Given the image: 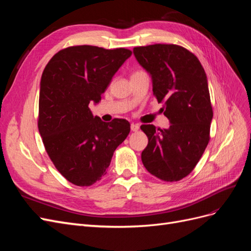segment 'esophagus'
<instances>
[{"mask_svg": "<svg viewBox=\"0 0 251 251\" xmlns=\"http://www.w3.org/2000/svg\"><path fill=\"white\" fill-rule=\"evenodd\" d=\"M139 128H140L139 125H136V124H132V125H131V130H132L133 132L139 131Z\"/></svg>", "mask_w": 251, "mask_h": 251, "instance_id": "obj_1", "label": "esophagus"}]
</instances>
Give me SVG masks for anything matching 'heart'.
I'll return each mask as SVG.
<instances>
[{
    "instance_id": "heart-1",
    "label": "heart",
    "mask_w": 251,
    "mask_h": 251,
    "mask_svg": "<svg viewBox=\"0 0 251 251\" xmlns=\"http://www.w3.org/2000/svg\"><path fill=\"white\" fill-rule=\"evenodd\" d=\"M137 72H141V71H137ZM137 72H135V73H137ZM135 73H134V74H135Z\"/></svg>"
}]
</instances>
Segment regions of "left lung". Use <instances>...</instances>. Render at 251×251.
Instances as JSON below:
<instances>
[{"mask_svg": "<svg viewBox=\"0 0 251 251\" xmlns=\"http://www.w3.org/2000/svg\"><path fill=\"white\" fill-rule=\"evenodd\" d=\"M135 57L153 79V94L172 124L169 128L142 125L149 138L144 168L166 182L191 174L210 139L212 107L206 73L194 53L174 44L135 47Z\"/></svg>", "mask_w": 251, "mask_h": 251, "instance_id": "8db88e82", "label": "left lung"}]
</instances>
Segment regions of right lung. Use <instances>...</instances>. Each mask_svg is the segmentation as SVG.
Returning <instances> with one entry per match:
<instances>
[{
    "label": "right lung",
    "mask_w": 251,
    "mask_h": 251,
    "mask_svg": "<svg viewBox=\"0 0 251 251\" xmlns=\"http://www.w3.org/2000/svg\"><path fill=\"white\" fill-rule=\"evenodd\" d=\"M126 48L71 46L52 56L42 74L37 126L56 170L77 186L100 181L114 151L130 133V123H103L89 104L100 100L113 75L131 56Z\"/></svg>",
    "instance_id": "add662e5"
}]
</instances>
